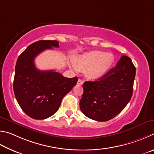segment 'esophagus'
<instances>
[{
  "mask_svg": "<svg viewBox=\"0 0 154 154\" xmlns=\"http://www.w3.org/2000/svg\"><path fill=\"white\" fill-rule=\"evenodd\" d=\"M77 84L79 85H82L83 84V81L81 79H79V80H78L77 82Z\"/></svg>",
  "mask_w": 154,
  "mask_h": 154,
  "instance_id": "1",
  "label": "esophagus"
}]
</instances>
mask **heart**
Wrapping results in <instances>:
<instances>
[{
  "label": "heart",
  "instance_id": "1",
  "mask_svg": "<svg viewBox=\"0 0 154 154\" xmlns=\"http://www.w3.org/2000/svg\"><path fill=\"white\" fill-rule=\"evenodd\" d=\"M113 63L114 57L111 53L93 51L75 59L74 66L79 71H87V76L90 79H98L109 71Z\"/></svg>",
  "mask_w": 154,
  "mask_h": 154
}]
</instances>
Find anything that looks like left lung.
<instances>
[{"label": "left lung", "mask_w": 154, "mask_h": 154, "mask_svg": "<svg viewBox=\"0 0 154 154\" xmlns=\"http://www.w3.org/2000/svg\"><path fill=\"white\" fill-rule=\"evenodd\" d=\"M136 69L131 59L123 55L114 67L97 81L83 84L80 108L91 119L106 122L120 114L133 93Z\"/></svg>", "instance_id": "obj_1"}]
</instances>
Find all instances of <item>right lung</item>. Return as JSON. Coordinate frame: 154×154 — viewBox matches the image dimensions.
<instances>
[{
  "label": "right lung",
  "instance_id": "obj_1",
  "mask_svg": "<svg viewBox=\"0 0 154 154\" xmlns=\"http://www.w3.org/2000/svg\"><path fill=\"white\" fill-rule=\"evenodd\" d=\"M59 47L57 40H39L27 47L15 66L13 91L26 114L36 120L51 117L57 111L62 99L76 85L78 77H64L54 70L40 71L34 59L46 49Z\"/></svg>",
  "mask_w": 154,
  "mask_h": 154
}]
</instances>
